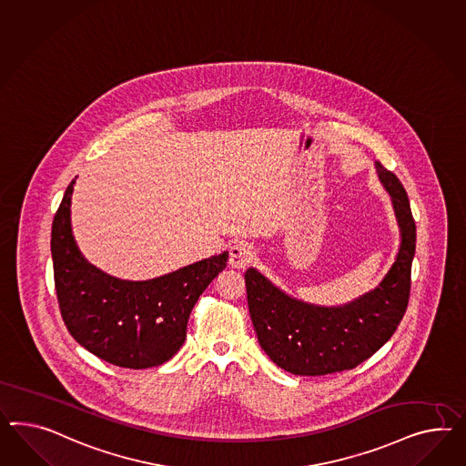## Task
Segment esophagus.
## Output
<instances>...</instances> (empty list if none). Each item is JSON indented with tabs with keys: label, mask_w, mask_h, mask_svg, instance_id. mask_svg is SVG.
<instances>
[{
	"label": "esophagus",
	"mask_w": 466,
	"mask_h": 466,
	"mask_svg": "<svg viewBox=\"0 0 466 466\" xmlns=\"http://www.w3.org/2000/svg\"><path fill=\"white\" fill-rule=\"evenodd\" d=\"M252 258H254V251H252L251 246L246 244V242H239V244H234L230 248L228 265L232 268H238V269H244L246 266H249Z\"/></svg>",
	"instance_id": "34e87169"
}]
</instances>
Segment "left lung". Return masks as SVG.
I'll return each instance as SVG.
<instances>
[{"label": "left lung", "mask_w": 466, "mask_h": 466, "mask_svg": "<svg viewBox=\"0 0 466 466\" xmlns=\"http://www.w3.org/2000/svg\"><path fill=\"white\" fill-rule=\"evenodd\" d=\"M400 227V249L377 289L340 307L291 299L258 269L244 275L259 346L281 370L319 377L352 370L390 339L407 310L415 254V222L400 179L377 163Z\"/></svg>", "instance_id": "1"}]
</instances>
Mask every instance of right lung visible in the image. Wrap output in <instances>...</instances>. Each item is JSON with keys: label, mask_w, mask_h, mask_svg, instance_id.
<instances>
[{"label": "right lung", "mask_w": 466, "mask_h": 466, "mask_svg": "<svg viewBox=\"0 0 466 466\" xmlns=\"http://www.w3.org/2000/svg\"><path fill=\"white\" fill-rule=\"evenodd\" d=\"M69 183L52 222L57 302L69 334L103 361L144 370L171 360L187 339L189 314L228 252L147 281H126L89 265L71 228Z\"/></svg>", "instance_id": "obj_1"}]
</instances>
